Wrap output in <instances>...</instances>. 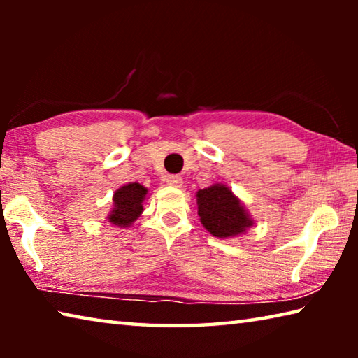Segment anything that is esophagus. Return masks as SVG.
Listing matches in <instances>:
<instances>
[{
    "label": "esophagus",
    "mask_w": 358,
    "mask_h": 358,
    "mask_svg": "<svg viewBox=\"0 0 358 358\" xmlns=\"http://www.w3.org/2000/svg\"><path fill=\"white\" fill-rule=\"evenodd\" d=\"M166 183H167L169 186L180 187L181 185H183V178H181L180 175H169V177L166 178Z\"/></svg>",
    "instance_id": "esophagus-1"
}]
</instances>
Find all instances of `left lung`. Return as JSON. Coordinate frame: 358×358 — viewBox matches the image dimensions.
<instances>
[{
	"label": "left lung",
	"mask_w": 358,
	"mask_h": 358,
	"mask_svg": "<svg viewBox=\"0 0 358 358\" xmlns=\"http://www.w3.org/2000/svg\"><path fill=\"white\" fill-rule=\"evenodd\" d=\"M196 197L197 215L213 237H237L254 224L245 205L226 185L215 183L205 189H199Z\"/></svg>",
	"instance_id": "1"
}]
</instances>
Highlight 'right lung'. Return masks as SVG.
I'll use <instances>...</instances> for the list:
<instances>
[{
  "mask_svg": "<svg viewBox=\"0 0 358 358\" xmlns=\"http://www.w3.org/2000/svg\"><path fill=\"white\" fill-rule=\"evenodd\" d=\"M148 189L141 183H128L120 186L113 194V208L107 220L117 227H129L143 211V201Z\"/></svg>",
  "mask_w": 358,
  "mask_h": 358,
  "instance_id": "right-lung-1",
  "label": "right lung"
}]
</instances>
